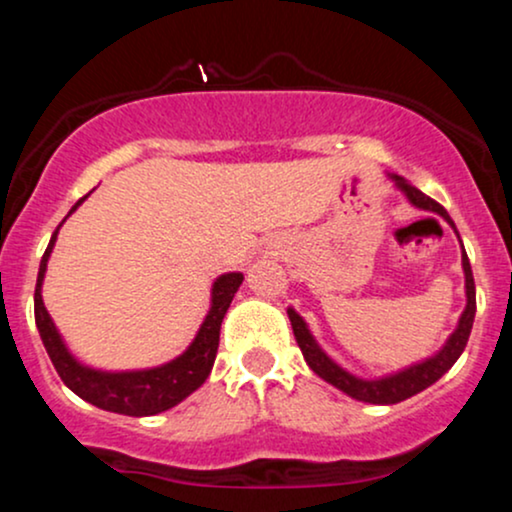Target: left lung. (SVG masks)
<instances>
[{"label":"left lung","instance_id":"obj_1","mask_svg":"<svg viewBox=\"0 0 512 512\" xmlns=\"http://www.w3.org/2000/svg\"><path fill=\"white\" fill-rule=\"evenodd\" d=\"M392 178H395L397 187L409 197V202L414 204V207L436 211V214L443 216V219L448 221L452 228H455V223H452L448 211L440 207L436 199L426 197L424 192L416 190V187L409 185L404 178H397V175H392ZM462 269H464V286H467V308H464L457 330L450 334L448 344H445L436 356L426 358V361L416 363V366H411V368L399 370V373H395V375H387V378L361 380V378H356V375L346 373L344 368H339L337 363H334L332 358L327 356L320 346H317L313 334H310V330H308V325L303 322V317L298 315L293 308H289L293 337H296L298 346H301L305 363H308V366L313 368V373L320 375L322 380H327V383L337 387V390L346 392L349 397L358 399V402L397 404V402H402V399L414 397L416 392L426 390L428 385L436 383L440 375L448 373V370L452 368V363L460 358L464 346H467L469 332H472L474 313H477V291H474L472 267H469V257H467V252H464V248H462Z\"/></svg>","mask_w":512,"mask_h":512}]
</instances>
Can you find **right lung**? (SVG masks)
<instances>
[{"mask_svg":"<svg viewBox=\"0 0 512 512\" xmlns=\"http://www.w3.org/2000/svg\"><path fill=\"white\" fill-rule=\"evenodd\" d=\"M86 197H81L72 207V211H76V207H79ZM72 211H69V214H72ZM57 231H60V228H57ZM57 231L52 233L48 250H45L43 260H40L38 284H35V325H38L40 339H43L45 351H48L52 366H55L62 383L72 392H76L81 399L96 404L98 409L115 411V414L125 416L161 414V411L182 402L187 395H192V392L209 378L211 366H214L216 358V349H219L223 315H226L228 305H231L233 296H236L238 286L243 284V274L231 272L219 276V279L214 281V289H211V310L207 320L199 327L195 342L190 344V349H187L185 354L158 368L132 370V373H103V370L81 366V363L69 354L60 332H57L55 322H52L48 310H45L43 296H40V286H43V276L45 269H48V257L52 252V245H55L57 240Z\"/></svg>","mask_w":512,"mask_h":512,"instance_id":"obj_1","label":"right lung"}]
</instances>
